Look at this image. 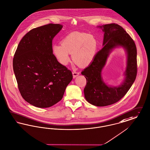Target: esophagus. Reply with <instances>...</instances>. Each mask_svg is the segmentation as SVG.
Listing matches in <instances>:
<instances>
[{
	"instance_id": "1",
	"label": "esophagus",
	"mask_w": 150,
	"mask_h": 150,
	"mask_svg": "<svg viewBox=\"0 0 150 150\" xmlns=\"http://www.w3.org/2000/svg\"><path fill=\"white\" fill-rule=\"evenodd\" d=\"M72 73H73V77H74V78L76 77L77 76H78L79 74V72H78V71H73Z\"/></svg>"
}]
</instances>
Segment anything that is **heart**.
<instances>
[{"label":"heart","instance_id":"heart-1","mask_svg":"<svg viewBox=\"0 0 150 150\" xmlns=\"http://www.w3.org/2000/svg\"><path fill=\"white\" fill-rule=\"evenodd\" d=\"M62 45L53 46L52 51L57 60L63 65L71 60L81 67H87L93 61L96 55L98 43L93 35L83 32H72L64 37Z\"/></svg>","mask_w":150,"mask_h":150}]
</instances>
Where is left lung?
<instances>
[{
  "mask_svg": "<svg viewBox=\"0 0 150 150\" xmlns=\"http://www.w3.org/2000/svg\"><path fill=\"white\" fill-rule=\"evenodd\" d=\"M98 27L104 33L103 47L81 74L86 79L84 94L87 101L95 106L103 107L117 102L132 86L137 73V53L134 40L121 26L110 24ZM119 47L124 48L127 55L125 79L120 86L112 87L103 82L101 73L110 52Z\"/></svg>",
  "mask_w": 150,
  "mask_h": 150,
  "instance_id": "obj_1",
  "label": "left lung"
}]
</instances>
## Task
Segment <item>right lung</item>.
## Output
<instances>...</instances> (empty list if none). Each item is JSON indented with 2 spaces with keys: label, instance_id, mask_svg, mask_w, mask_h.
<instances>
[{
  "label": "right lung",
  "instance_id": "add662e5",
  "mask_svg": "<svg viewBox=\"0 0 150 150\" xmlns=\"http://www.w3.org/2000/svg\"><path fill=\"white\" fill-rule=\"evenodd\" d=\"M63 25L49 24L33 29L20 40L13 60L18 90L25 101L48 108L62 100L71 71L53 55L52 40Z\"/></svg>",
  "mask_w": 150,
  "mask_h": 150
}]
</instances>
